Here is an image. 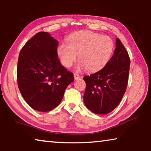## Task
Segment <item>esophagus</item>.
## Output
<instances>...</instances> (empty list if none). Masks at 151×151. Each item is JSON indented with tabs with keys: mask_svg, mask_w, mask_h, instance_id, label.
<instances>
[{
	"mask_svg": "<svg viewBox=\"0 0 151 151\" xmlns=\"http://www.w3.org/2000/svg\"><path fill=\"white\" fill-rule=\"evenodd\" d=\"M74 77H75V80H78V78H80V76L77 73H74Z\"/></svg>",
	"mask_w": 151,
	"mask_h": 151,
	"instance_id": "esophagus-1",
	"label": "esophagus"
}]
</instances>
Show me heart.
<instances>
[{"label": "heart", "instance_id": "1", "mask_svg": "<svg viewBox=\"0 0 151 151\" xmlns=\"http://www.w3.org/2000/svg\"><path fill=\"white\" fill-rule=\"evenodd\" d=\"M68 43L61 42L57 53L62 65L70 67L78 54L80 63L78 68H86L88 71H96L103 68L111 58L114 43L108 36L82 30L71 35Z\"/></svg>", "mask_w": 151, "mask_h": 151}]
</instances>
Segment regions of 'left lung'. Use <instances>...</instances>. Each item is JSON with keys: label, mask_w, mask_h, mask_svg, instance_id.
<instances>
[{"label": "left lung", "mask_w": 151, "mask_h": 151, "mask_svg": "<svg viewBox=\"0 0 151 151\" xmlns=\"http://www.w3.org/2000/svg\"><path fill=\"white\" fill-rule=\"evenodd\" d=\"M130 63L126 48L116 38L114 55L104 67L83 77L86 83L84 103L91 112L106 114L119 105L127 87Z\"/></svg>", "instance_id": "8db88e82"}]
</instances>
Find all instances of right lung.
Instances as JSON below:
<instances>
[{"label":"right lung","instance_id":"add662e5","mask_svg":"<svg viewBox=\"0 0 151 151\" xmlns=\"http://www.w3.org/2000/svg\"><path fill=\"white\" fill-rule=\"evenodd\" d=\"M58 42L48 32H39L20 50L17 83L25 101L33 109L48 112L62 101L73 74L58 58Z\"/></svg>","mask_w":151,"mask_h":151}]
</instances>
